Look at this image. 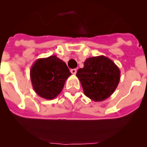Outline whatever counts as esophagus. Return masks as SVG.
<instances>
[{
    "mask_svg": "<svg viewBox=\"0 0 147 147\" xmlns=\"http://www.w3.org/2000/svg\"><path fill=\"white\" fill-rule=\"evenodd\" d=\"M70 72H71V73L72 74V75H75V74H76V72H77V69H72L70 70Z\"/></svg>",
    "mask_w": 147,
    "mask_h": 147,
    "instance_id": "obj_1",
    "label": "esophagus"
}]
</instances>
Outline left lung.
<instances>
[{
    "label": "left lung",
    "instance_id": "1",
    "mask_svg": "<svg viewBox=\"0 0 147 147\" xmlns=\"http://www.w3.org/2000/svg\"><path fill=\"white\" fill-rule=\"evenodd\" d=\"M76 76L84 94L93 101L101 102L110 97L117 87L120 70L112 60L100 55L87 58Z\"/></svg>",
    "mask_w": 147,
    "mask_h": 147
}]
</instances>
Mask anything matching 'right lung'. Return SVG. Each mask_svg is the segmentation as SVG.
Segmentation results:
<instances>
[{"label": "right lung", "instance_id": "1", "mask_svg": "<svg viewBox=\"0 0 147 147\" xmlns=\"http://www.w3.org/2000/svg\"><path fill=\"white\" fill-rule=\"evenodd\" d=\"M30 80L35 92L46 100L55 99L71 75L65 62L52 55L38 59L30 69Z\"/></svg>", "mask_w": 147, "mask_h": 147}]
</instances>
